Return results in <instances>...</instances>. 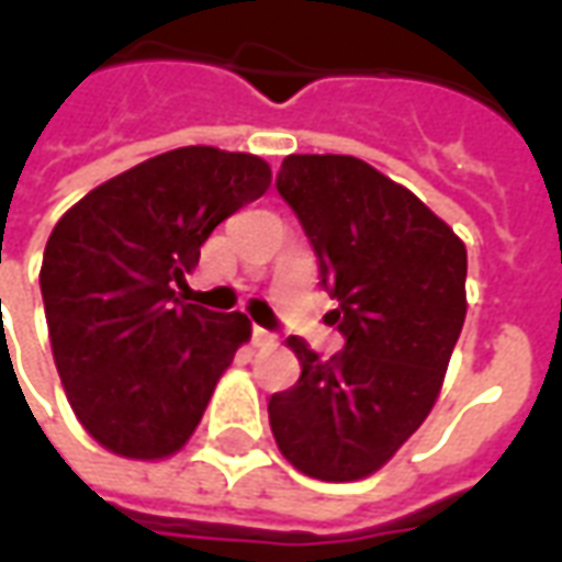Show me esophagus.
<instances>
[{
	"label": "esophagus",
	"mask_w": 562,
	"mask_h": 562,
	"mask_svg": "<svg viewBox=\"0 0 562 562\" xmlns=\"http://www.w3.org/2000/svg\"><path fill=\"white\" fill-rule=\"evenodd\" d=\"M252 346H277V334H270V330L258 328V325H252Z\"/></svg>",
	"instance_id": "obj_1"
}]
</instances>
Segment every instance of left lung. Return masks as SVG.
Listing matches in <instances>:
<instances>
[{
    "label": "left lung",
    "mask_w": 562,
    "mask_h": 562,
    "mask_svg": "<svg viewBox=\"0 0 562 562\" xmlns=\"http://www.w3.org/2000/svg\"><path fill=\"white\" fill-rule=\"evenodd\" d=\"M277 192L337 301L342 352L289 346L301 379L268 403L277 446L322 482L376 472L434 409L467 318V246L436 213L355 156H285Z\"/></svg>",
    "instance_id": "8db88e82"
}]
</instances>
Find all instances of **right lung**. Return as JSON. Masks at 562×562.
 Here are the masks:
<instances>
[{
    "instance_id": "1",
    "label": "right lung",
    "mask_w": 562,
    "mask_h": 562,
    "mask_svg": "<svg viewBox=\"0 0 562 562\" xmlns=\"http://www.w3.org/2000/svg\"><path fill=\"white\" fill-rule=\"evenodd\" d=\"M268 161L180 147L83 195L44 246L42 297L68 403L123 458H168L192 436L244 313L186 304L173 285L232 213L265 195Z\"/></svg>"
}]
</instances>
